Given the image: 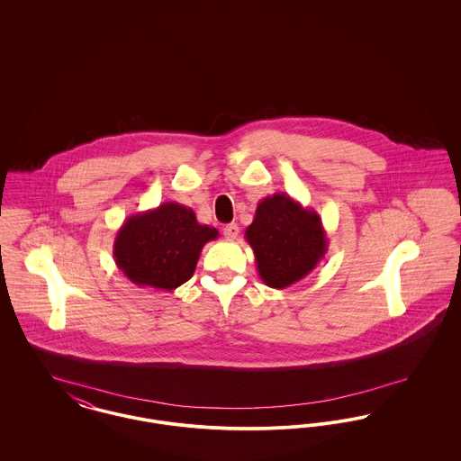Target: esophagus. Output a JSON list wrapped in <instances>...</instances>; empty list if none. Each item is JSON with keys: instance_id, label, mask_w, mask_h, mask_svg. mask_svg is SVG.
<instances>
[{"instance_id": "34e87169", "label": "esophagus", "mask_w": 461, "mask_h": 461, "mask_svg": "<svg viewBox=\"0 0 461 461\" xmlns=\"http://www.w3.org/2000/svg\"><path fill=\"white\" fill-rule=\"evenodd\" d=\"M239 233H240V230H239V224H237V222H230V224H226V226L222 228V235H224V239H228V240H235V239L239 237Z\"/></svg>"}]
</instances>
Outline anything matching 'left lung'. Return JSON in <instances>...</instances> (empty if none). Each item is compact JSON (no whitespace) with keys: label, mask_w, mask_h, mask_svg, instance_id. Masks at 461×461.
Here are the masks:
<instances>
[{"label":"left lung","mask_w":461,"mask_h":461,"mask_svg":"<svg viewBox=\"0 0 461 461\" xmlns=\"http://www.w3.org/2000/svg\"><path fill=\"white\" fill-rule=\"evenodd\" d=\"M245 240L254 250L259 278L278 290L306 278L329 250L320 214L286 194L267 195L258 203Z\"/></svg>","instance_id":"left-lung-1"}]
</instances>
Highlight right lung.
Listing matches in <instances>:
<instances>
[{"instance_id":"right-lung-1","label":"right lung","mask_w":461,"mask_h":461,"mask_svg":"<svg viewBox=\"0 0 461 461\" xmlns=\"http://www.w3.org/2000/svg\"><path fill=\"white\" fill-rule=\"evenodd\" d=\"M218 237L220 231L200 224L190 207L164 202L122 222L113 261L134 285L175 290L194 276L203 245Z\"/></svg>"}]
</instances>
